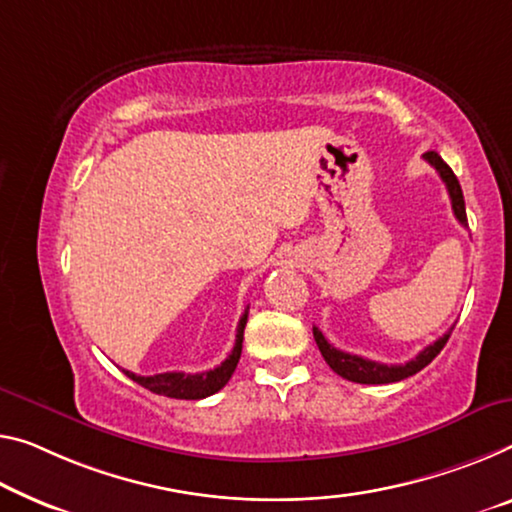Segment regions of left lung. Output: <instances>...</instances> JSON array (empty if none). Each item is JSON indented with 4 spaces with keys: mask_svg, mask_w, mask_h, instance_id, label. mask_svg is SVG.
<instances>
[{
    "mask_svg": "<svg viewBox=\"0 0 512 512\" xmlns=\"http://www.w3.org/2000/svg\"><path fill=\"white\" fill-rule=\"evenodd\" d=\"M423 157H426V162H430V167H435L439 178L444 180L448 196H451V206H453L455 219H458L460 224H467L465 196H462V187L458 183V178H455V174L451 171V167H448V164L435 151H428ZM451 332H453V329H448L444 336H439L435 343H430L428 348H423L414 359L405 361V364H391V366L380 364V361L364 359L359 355H350V352H343V350L334 348V345L329 343L325 336H322L318 327H313V338H316L320 355L325 357L329 368H332L336 375H341V377H345V380L357 382V384H391V382L405 380V377H410L414 373H419L421 368H426L430 361L435 359L439 352H442V348L446 345Z\"/></svg>",
    "mask_w": 512,
    "mask_h": 512,
    "instance_id": "obj_1",
    "label": "left lung"
}]
</instances>
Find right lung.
<instances>
[{
	"label": "right lung",
	"mask_w": 512,
	"mask_h": 512,
	"mask_svg": "<svg viewBox=\"0 0 512 512\" xmlns=\"http://www.w3.org/2000/svg\"><path fill=\"white\" fill-rule=\"evenodd\" d=\"M247 316L249 313H242V318L238 322V334H235V345L231 350V355L226 357L222 364L212 371H203V373H180V371H171V373H157V375H137L132 371H123L130 380H135L141 387L157 393V396H167V398H180V400H199L212 396L219 389L224 387L226 382L231 380V375L238 366L240 355H242V336H245V325H247Z\"/></svg>",
	"instance_id": "add662e5"
}]
</instances>
